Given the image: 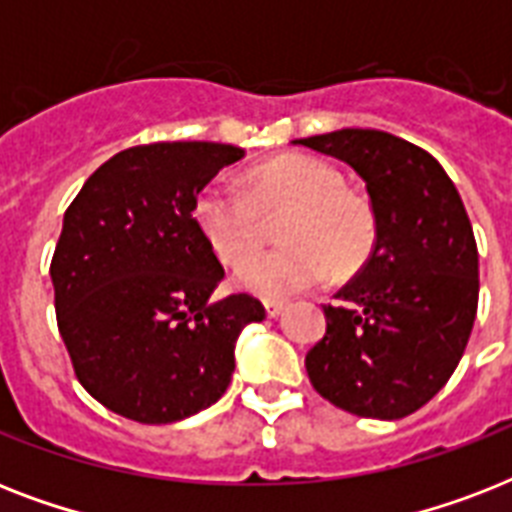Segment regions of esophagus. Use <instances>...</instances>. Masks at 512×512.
Listing matches in <instances>:
<instances>
[{
	"label": "esophagus",
	"instance_id": "obj_1",
	"mask_svg": "<svg viewBox=\"0 0 512 512\" xmlns=\"http://www.w3.org/2000/svg\"><path fill=\"white\" fill-rule=\"evenodd\" d=\"M287 305L281 303V300H265V313L271 316V319H276V316H281V311H284Z\"/></svg>",
	"mask_w": 512,
	"mask_h": 512
}]
</instances>
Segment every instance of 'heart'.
<instances>
[{"instance_id": "1", "label": "heart", "mask_w": 512, "mask_h": 512, "mask_svg": "<svg viewBox=\"0 0 512 512\" xmlns=\"http://www.w3.org/2000/svg\"><path fill=\"white\" fill-rule=\"evenodd\" d=\"M280 224L282 247L250 258L268 222ZM193 217L209 249L236 279L263 297H289L316 287L329 271L345 279L369 263L377 247V212L364 193L342 185L332 164L313 156H279L249 172L247 191L212 180L193 201Z\"/></svg>"}]
</instances>
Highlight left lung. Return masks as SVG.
<instances>
[{
	"label": "left lung",
	"mask_w": 512,
	"mask_h": 512,
	"mask_svg": "<svg viewBox=\"0 0 512 512\" xmlns=\"http://www.w3.org/2000/svg\"><path fill=\"white\" fill-rule=\"evenodd\" d=\"M350 164L377 212L369 263L324 305L327 332L305 356L319 396L358 417L401 420L460 364L478 311V247L444 167L380 130L297 140Z\"/></svg>",
	"instance_id": "1"
}]
</instances>
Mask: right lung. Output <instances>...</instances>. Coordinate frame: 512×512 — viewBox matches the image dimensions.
<instances>
[{
    "label": "right lung",
    "mask_w": 512,
    "mask_h": 512,
    "mask_svg": "<svg viewBox=\"0 0 512 512\" xmlns=\"http://www.w3.org/2000/svg\"><path fill=\"white\" fill-rule=\"evenodd\" d=\"M241 156L201 140L124 148L68 204L50 263L60 337L82 388L127 420L167 425L215 404L236 337L265 319L252 295L209 300L225 271L193 217Z\"/></svg>",
    "instance_id": "right-lung-1"
}]
</instances>
